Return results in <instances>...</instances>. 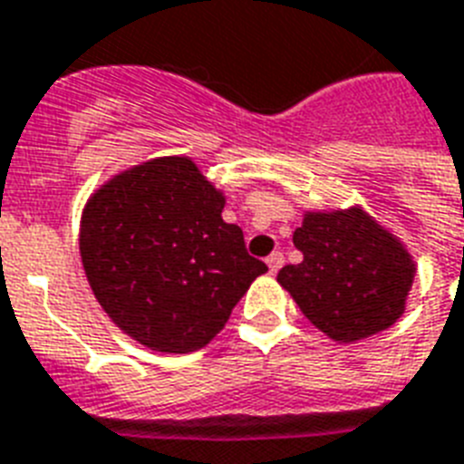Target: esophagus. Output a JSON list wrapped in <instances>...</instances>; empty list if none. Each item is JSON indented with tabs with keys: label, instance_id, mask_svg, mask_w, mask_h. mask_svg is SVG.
<instances>
[{
	"label": "esophagus",
	"instance_id": "esophagus-1",
	"mask_svg": "<svg viewBox=\"0 0 464 464\" xmlns=\"http://www.w3.org/2000/svg\"><path fill=\"white\" fill-rule=\"evenodd\" d=\"M282 265H284V255L279 253V250H275V253H272V255H269V257H267L269 272H272V275H276V272L282 269Z\"/></svg>",
	"mask_w": 464,
	"mask_h": 464
}]
</instances>
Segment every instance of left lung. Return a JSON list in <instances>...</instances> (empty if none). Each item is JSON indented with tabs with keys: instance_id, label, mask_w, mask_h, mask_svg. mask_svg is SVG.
Here are the masks:
<instances>
[{
	"instance_id": "8db88e82",
	"label": "left lung",
	"mask_w": 464,
	"mask_h": 464,
	"mask_svg": "<svg viewBox=\"0 0 464 464\" xmlns=\"http://www.w3.org/2000/svg\"><path fill=\"white\" fill-rule=\"evenodd\" d=\"M294 246L304 260L279 269L276 282L332 342L353 344L373 337L407 310L417 262L361 204L305 209Z\"/></svg>"
}]
</instances>
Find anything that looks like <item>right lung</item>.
I'll return each instance as SVG.
<instances>
[{"label":"right lung","instance_id":"1","mask_svg":"<svg viewBox=\"0 0 464 464\" xmlns=\"http://www.w3.org/2000/svg\"><path fill=\"white\" fill-rule=\"evenodd\" d=\"M226 195L189 156L120 170L83 204L79 253L93 296L127 337L189 353L224 330L267 265L221 218Z\"/></svg>","mask_w":464,"mask_h":464}]
</instances>
